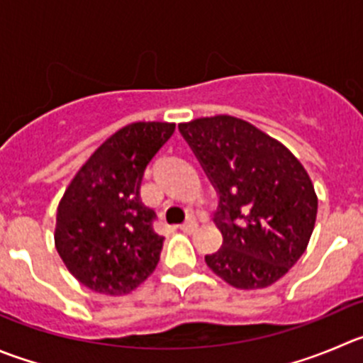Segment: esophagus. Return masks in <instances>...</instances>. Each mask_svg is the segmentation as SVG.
Wrapping results in <instances>:
<instances>
[{"mask_svg": "<svg viewBox=\"0 0 363 363\" xmlns=\"http://www.w3.org/2000/svg\"><path fill=\"white\" fill-rule=\"evenodd\" d=\"M196 228H198V223L192 219L187 220V223H184V224H179V230L185 231V233H194Z\"/></svg>", "mask_w": 363, "mask_h": 363, "instance_id": "34e87169", "label": "esophagus"}]
</instances>
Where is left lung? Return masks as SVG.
I'll list each match as a JSON object with an SVG mask.
<instances>
[{"label": "left lung", "mask_w": 363, "mask_h": 363, "mask_svg": "<svg viewBox=\"0 0 363 363\" xmlns=\"http://www.w3.org/2000/svg\"><path fill=\"white\" fill-rule=\"evenodd\" d=\"M178 128L219 192L223 246L206 255V265L231 287H269L312 237L317 194L308 172L279 140L239 117H199Z\"/></svg>", "instance_id": "8db88e82"}]
</instances>
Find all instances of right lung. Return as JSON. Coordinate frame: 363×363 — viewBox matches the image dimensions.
<instances>
[{
  "label": "right lung",
  "instance_id": "obj_1",
  "mask_svg": "<svg viewBox=\"0 0 363 363\" xmlns=\"http://www.w3.org/2000/svg\"><path fill=\"white\" fill-rule=\"evenodd\" d=\"M174 123L140 121L117 130L78 169L57 208L55 247L82 285L130 294L157 267L164 237L140 199L146 165Z\"/></svg>",
  "mask_w": 363,
  "mask_h": 363
}]
</instances>
